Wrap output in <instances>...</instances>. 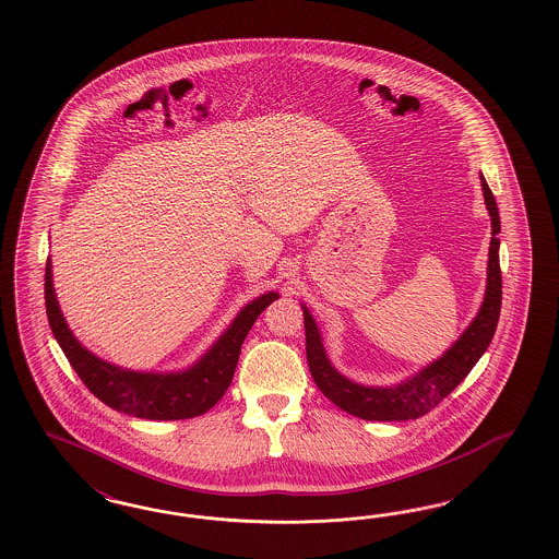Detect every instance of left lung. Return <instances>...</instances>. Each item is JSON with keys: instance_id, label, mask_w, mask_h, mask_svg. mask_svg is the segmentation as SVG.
I'll return each instance as SVG.
<instances>
[{"instance_id": "left-lung-1", "label": "left lung", "mask_w": 559, "mask_h": 559, "mask_svg": "<svg viewBox=\"0 0 559 559\" xmlns=\"http://www.w3.org/2000/svg\"><path fill=\"white\" fill-rule=\"evenodd\" d=\"M481 192L491 221L490 252H488V278L484 301L474 320L439 358L428 362L420 371L409 374L393 385H365L348 379L332 365L323 346L322 332L307 305L301 304L305 320V350L309 371L323 395L362 420H416L457 388L472 371L475 362L488 350L502 305V274H500V215L498 204L484 176Z\"/></svg>"}]
</instances>
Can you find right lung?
<instances>
[{
	"instance_id": "obj_1",
	"label": "right lung",
	"mask_w": 559,
	"mask_h": 559,
	"mask_svg": "<svg viewBox=\"0 0 559 559\" xmlns=\"http://www.w3.org/2000/svg\"><path fill=\"white\" fill-rule=\"evenodd\" d=\"M281 295L262 293L243 305L203 356L178 371H133L87 350L69 330L52 285L51 255L45 271V305L52 336L85 388L106 406L145 420H185L209 412L225 395L236 372L241 344L258 316Z\"/></svg>"
}]
</instances>
